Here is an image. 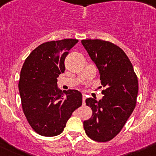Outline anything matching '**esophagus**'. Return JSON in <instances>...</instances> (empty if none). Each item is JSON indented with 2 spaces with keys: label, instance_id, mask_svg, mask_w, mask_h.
<instances>
[{
  "label": "esophagus",
  "instance_id": "esophagus-1",
  "mask_svg": "<svg viewBox=\"0 0 156 156\" xmlns=\"http://www.w3.org/2000/svg\"><path fill=\"white\" fill-rule=\"evenodd\" d=\"M85 100H86V95L83 94V105H85Z\"/></svg>",
  "mask_w": 156,
  "mask_h": 156
}]
</instances>
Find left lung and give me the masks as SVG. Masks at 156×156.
<instances>
[{"mask_svg":"<svg viewBox=\"0 0 156 156\" xmlns=\"http://www.w3.org/2000/svg\"><path fill=\"white\" fill-rule=\"evenodd\" d=\"M92 61L98 69L104 87L102 99H86L92 116L83 122L90 139L105 142L120 132L133 112L137 102L138 81L133 66L125 52L108 41H81Z\"/></svg>","mask_w":156,"mask_h":156,"instance_id":"left-lung-1","label":"left lung"}]
</instances>
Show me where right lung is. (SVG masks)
<instances>
[{"mask_svg":"<svg viewBox=\"0 0 156 156\" xmlns=\"http://www.w3.org/2000/svg\"><path fill=\"white\" fill-rule=\"evenodd\" d=\"M78 40L64 39L44 43L35 48L23 63L19 90L23 112L38 134H60L76 108L82 105L77 90H58L57 78L66 69L65 59Z\"/></svg>","mask_w":156,"mask_h":156,"instance_id":"obj_1","label":"right lung"}]
</instances>
